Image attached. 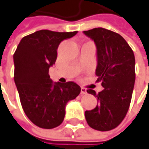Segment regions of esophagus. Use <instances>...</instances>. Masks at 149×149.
Segmentation results:
<instances>
[{"label": "esophagus", "instance_id": "34e87169", "mask_svg": "<svg viewBox=\"0 0 149 149\" xmlns=\"http://www.w3.org/2000/svg\"><path fill=\"white\" fill-rule=\"evenodd\" d=\"M86 93H87V91H86V88H81V95H85V94H86Z\"/></svg>", "mask_w": 149, "mask_h": 149}]
</instances>
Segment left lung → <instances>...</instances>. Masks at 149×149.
Here are the masks:
<instances>
[{
    "label": "left lung",
    "instance_id": "left-lung-1",
    "mask_svg": "<svg viewBox=\"0 0 149 149\" xmlns=\"http://www.w3.org/2000/svg\"><path fill=\"white\" fill-rule=\"evenodd\" d=\"M95 41L97 47V82L104 88L98 94L89 89L87 92L97 97L95 109L86 111L88 125L100 131L115 129L125 118L130 108L135 81L134 52L125 40L117 32L103 28L84 31Z\"/></svg>",
    "mask_w": 149,
    "mask_h": 149
}]
</instances>
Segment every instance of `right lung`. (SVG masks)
Wrapping results in <instances>:
<instances>
[{"instance_id":"right-lung-1","label":"right lung","mask_w":149,"mask_h":149,"mask_svg":"<svg viewBox=\"0 0 149 149\" xmlns=\"http://www.w3.org/2000/svg\"><path fill=\"white\" fill-rule=\"evenodd\" d=\"M77 33L40 30L24 36L14 54V78L20 103L28 119L40 128L53 129L60 125L66 104L81 92L74 81L53 84L49 75L58 45Z\"/></svg>"}]
</instances>
